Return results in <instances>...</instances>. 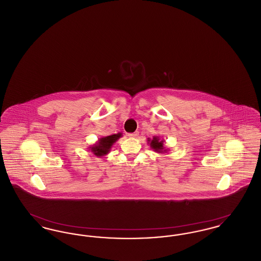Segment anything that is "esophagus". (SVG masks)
<instances>
[{"mask_svg":"<svg viewBox=\"0 0 261 261\" xmlns=\"http://www.w3.org/2000/svg\"><path fill=\"white\" fill-rule=\"evenodd\" d=\"M139 135V132L136 131V132H134V133H128L127 134V136L130 137V138H136Z\"/></svg>","mask_w":261,"mask_h":261,"instance_id":"34e87169","label":"esophagus"}]
</instances>
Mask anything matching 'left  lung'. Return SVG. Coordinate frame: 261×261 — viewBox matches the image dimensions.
Returning a JSON list of instances; mask_svg holds the SVG:
<instances>
[{"label":"left lung","instance_id":"1","mask_svg":"<svg viewBox=\"0 0 261 261\" xmlns=\"http://www.w3.org/2000/svg\"><path fill=\"white\" fill-rule=\"evenodd\" d=\"M148 142H149V146L150 148L153 149L154 151L156 152H166L167 149H165L164 147V144H163V140H161L160 137L153 136L152 139H148Z\"/></svg>","mask_w":261,"mask_h":261}]
</instances>
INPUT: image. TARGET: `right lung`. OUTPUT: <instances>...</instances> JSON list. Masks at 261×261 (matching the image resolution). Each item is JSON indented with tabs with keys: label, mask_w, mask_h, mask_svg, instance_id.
I'll return each instance as SVG.
<instances>
[{
	"label": "right lung",
	"mask_w": 261,
	"mask_h": 261,
	"mask_svg": "<svg viewBox=\"0 0 261 261\" xmlns=\"http://www.w3.org/2000/svg\"><path fill=\"white\" fill-rule=\"evenodd\" d=\"M122 137L121 133H117V134H113L111 136L102 137L99 139V141L94 144L93 146H91L89 149H91V151L97 155V156H102L107 153L110 152V150L112 149V145L120 138Z\"/></svg>",
	"instance_id": "obj_1"
}]
</instances>
